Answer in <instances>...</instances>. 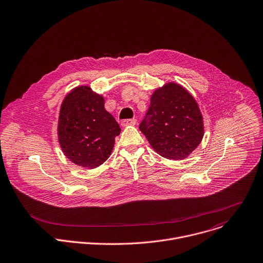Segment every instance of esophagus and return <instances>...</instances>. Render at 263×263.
Segmentation results:
<instances>
[{
    "label": "esophagus",
    "instance_id": "34e87169",
    "mask_svg": "<svg viewBox=\"0 0 263 263\" xmlns=\"http://www.w3.org/2000/svg\"><path fill=\"white\" fill-rule=\"evenodd\" d=\"M136 124V120L135 119H130V120H123L121 122V125L123 127H127V126H133Z\"/></svg>",
    "mask_w": 263,
    "mask_h": 263
}]
</instances>
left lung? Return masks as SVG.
<instances>
[{
    "instance_id": "left-lung-1",
    "label": "left lung",
    "mask_w": 263,
    "mask_h": 263,
    "mask_svg": "<svg viewBox=\"0 0 263 263\" xmlns=\"http://www.w3.org/2000/svg\"><path fill=\"white\" fill-rule=\"evenodd\" d=\"M139 130L156 153L170 160L187 158L204 134L196 100L176 82H168L153 93Z\"/></svg>"
}]
</instances>
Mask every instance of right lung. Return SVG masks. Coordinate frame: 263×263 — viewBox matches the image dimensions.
<instances>
[{"label": "right lung", "instance_id": "right-lung-1", "mask_svg": "<svg viewBox=\"0 0 263 263\" xmlns=\"http://www.w3.org/2000/svg\"><path fill=\"white\" fill-rule=\"evenodd\" d=\"M121 128L104 108V98L90 86L73 89L60 109L58 137L65 156L74 164L96 168L110 156Z\"/></svg>", "mask_w": 263, "mask_h": 263}]
</instances>
